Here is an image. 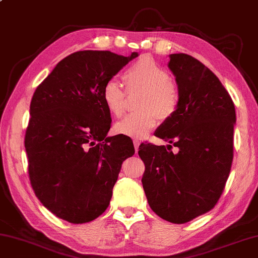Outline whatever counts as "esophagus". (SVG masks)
Returning a JSON list of instances; mask_svg holds the SVG:
<instances>
[{"mask_svg": "<svg viewBox=\"0 0 258 258\" xmlns=\"http://www.w3.org/2000/svg\"><path fill=\"white\" fill-rule=\"evenodd\" d=\"M133 145H134V149H136V153H138V151H139L140 141L139 140H133Z\"/></svg>", "mask_w": 258, "mask_h": 258, "instance_id": "esophagus-1", "label": "esophagus"}]
</instances>
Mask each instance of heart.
<instances>
[{
  "instance_id": "heart-1",
  "label": "heart",
  "mask_w": 258,
  "mask_h": 258,
  "mask_svg": "<svg viewBox=\"0 0 258 258\" xmlns=\"http://www.w3.org/2000/svg\"><path fill=\"white\" fill-rule=\"evenodd\" d=\"M128 92L142 91L140 112L130 114L114 127L118 134L134 139L147 137L162 120L175 116L180 96L177 87L170 81L169 73L148 56L133 63L124 74ZM103 103L113 117L120 118L126 111V91L116 80H110L102 89Z\"/></svg>"
}]
</instances>
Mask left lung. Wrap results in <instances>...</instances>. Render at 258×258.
Instances as JSON below:
<instances>
[{
  "label": "left lung",
  "instance_id": "1",
  "mask_svg": "<svg viewBox=\"0 0 258 258\" xmlns=\"http://www.w3.org/2000/svg\"><path fill=\"white\" fill-rule=\"evenodd\" d=\"M180 102L175 116L155 132L171 145L141 144L146 197L160 218L185 224L217 205L233 162L235 106L212 72L194 56L170 55Z\"/></svg>",
  "mask_w": 258,
  "mask_h": 258
}]
</instances>
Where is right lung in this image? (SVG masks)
Masks as SVG:
<instances>
[{
  "label": "right lung",
  "mask_w": 258,
  "mask_h": 258,
  "mask_svg": "<svg viewBox=\"0 0 258 258\" xmlns=\"http://www.w3.org/2000/svg\"><path fill=\"white\" fill-rule=\"evenodd\" d=\"M79 51L60 61L32 96L24 146L31 186L57 218L84 224L109 206L121 163L134 154L127 137H106L111 116L102 89L137 57Z\"/></svg>",
  "instance_id": "right-lung-1"
}]
</instances>
